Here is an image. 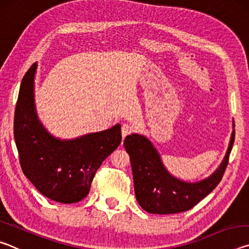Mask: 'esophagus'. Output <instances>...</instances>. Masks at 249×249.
<instances>
[{"label":"esophagus","mask_w":249,"mask_h":249,"mask_svg":"<svg viewBox=\"0 0 249 249\" xmlns=\"http://www.w3.org/2000/svg\"><path fill=\"white\" fill-rule=\"evenodd\" d=\"M134 130L133 126L130 124H127V123H124L123 125H122V136H123V138H125L127 135H129L130 133H132Z\"/></svg>","instance_id":"1"}]
</instances>
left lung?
Returning a JSON list of instances; mask_svg holds the SVG:
<instances>
[{"label": "left lung", "mask_w": 249, "mask_h": 249, "mask_svg": "<svg viewBox=\"0 0 249 249\" xmlns=\"http://www.w3.org/2000/svg\"><path fill=\"white\" fill-rule=\"evenodd\" d=\"M234 140L235 130L231 133L224 160L212 176L200 182L189 183L176 179L165 169L157 150L146 137L137 134L126 136L124 146L130 157L138 203L153 214L180 213L192 209L220 183L229 163Z\"/></svg>", "instance_id": "1"}]
</instances>
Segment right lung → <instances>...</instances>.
<instances>
[{
  "label": "right lung",
  "mask_w": 249,
  "mask_h": 249,
  "mask_svg": "<svg viewBox=\"0 0 249 249\" xmlns=\"http://www.w3.org/2000/svg\"><path fill=\"white\" fill-rule=\"evenodd\" d=\"M37 64L25 73L14 114V138L24 175L41 195L60 203H75L89 195L95 171L122 142L121 125L73 141L46 132L34 104Z\"/></svg>",
  "instance_id": "right-lung-1"
}]
</instances>
